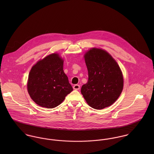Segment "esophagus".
I'll return each instance as SVG.
<instances>
[{
	"instance_id": "34e87169",
	"label": "esophagus",
	"mask_w": 154,
	"mask_h": 154,
	"mask_svg": "<svg viewBox=\"0 0 154 154\" xmlns=\"http://www.w3.org/2000/svg\"><path fill=\"white\" fill-rule=\"evenodd\" d=\"M73 88L74 89H75V90H79L80 89V86L79 85H78V84H76V85H73Z\"/></svg>"
}]
</instances>
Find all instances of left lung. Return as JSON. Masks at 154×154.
Instances as JSON below:
<instances>
[{"label":"left lung","mask_w":154,"mask_h":154,"mask_svg":"<svg viewBox=\"0 0 154 154\" xmlns=\"http://www.w3.org/2000/svg\"><path fill=\"white\" fill-rule=\"evenodd\" d=\"M88 81L82 85L81 93L88 105L97 110L112 105L123 88V77L116 61L106 51L90 49L84 55Z\"/></svg>","instance_id":"8db88e82"}]
</instances>
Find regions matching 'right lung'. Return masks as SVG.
<instances>
[{
  "instance_id": "right-lung-1",
  "label": "right lung",
  "mask_w": 154,
  "mask_h": 154,
  "mask_svg": "<svg viewBox=\"0 0 154 154\" xmlns=\"http://www.w3.org/2000/svg\"><path fill=\"white\" fill-rule=\"evenodd\" d=\"M63 67V60L57 53L46 56L32 67L27 89L31 99L38 106L54 108L73 91Z\"/></svg>"
}]
</instances>
